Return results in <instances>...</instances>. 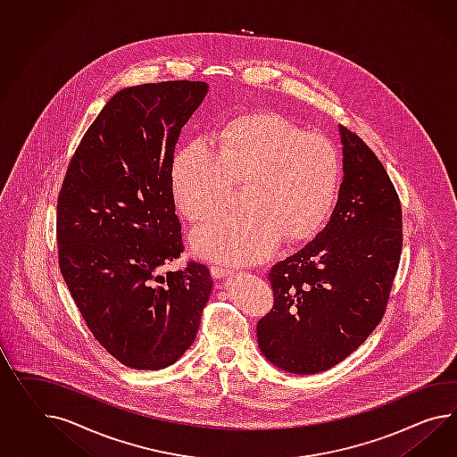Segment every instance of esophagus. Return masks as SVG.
Here are the masks:
<instances>
[{"label": "esophagus", "instance_id": "34e87169", "mask_svg": "<svg viewBox=\"0 0 457 457\" xmlns=\"http://www.w3.org/2000/svg\"><path fill=\"white\" fill-rule=\"evenodd\" d=\"M211 273L213 278H223V277L230 275L232 270L227 269V267H223V265H212Z\"/></svg>", "mask_w": 457, "mask_h": 457}]
</instances>
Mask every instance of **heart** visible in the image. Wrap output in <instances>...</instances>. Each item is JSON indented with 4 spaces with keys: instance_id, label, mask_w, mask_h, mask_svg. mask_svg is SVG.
Returning a JSON list of instances; mask_svg holds the SVG:
<instances>
[{
    "instance_id": "obj_1",
    "label": "heart",
    "mask_w": 457,
    "mask_h": 457,
    "mask_svg": "<svg viewBox=\"0 0 457 457\" xmlns=\"http://www.w3.org/2000/svg\"><path fill=\"white\" fill-rule=\"evenodd\" d=\"M339 161L327 137L306 134L288 119L250 114L219 134V153L205 141L180 149L172 164L179 211L207 222L244 188L248 212L197 228L192 246L202 257L255 263L280 244L302 242L327 222L338 190Z\"/></svg>"
}]
</instances>
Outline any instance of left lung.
I'll use <instances>...</instances> for the list:
<instances>
[{"label": "left lung", "instance_id": "obj_1", "mask_svg": "<svg viewBox=\"0 0 457 457\" xmlns=\"http://www.w3.org/2000/svg\"><path fill=\"white\" fill-rule=\"evenodd\" d=\"M343 182L327 227L273 265V306L257 323L263 356L315 375L341 363L386 312L403 246L396 188L376 154L343 126Z\"/></svg>", "mask_w": 457, "mask_h": 457}]
</instances>
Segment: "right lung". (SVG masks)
Wrapping results in <instances>:
<instances>
[{"label":"right lung","instance_id":"add662e5","mask_svg":"<svg viewBox=\"0 0 457 457\" xmlns=\"http://www.w3.org/2000/svg\"><path fill=\"white\" fill-rule=\"evenodd\" d=\"M207 91V82L164 81L114 94L86 130L59 192L61 275L94 338L134 370L176 363L211 296L202 263L162 275L184 252L174 149Z\"/></svg>","mask_w":457,"mask_h":457}]
</instances>
